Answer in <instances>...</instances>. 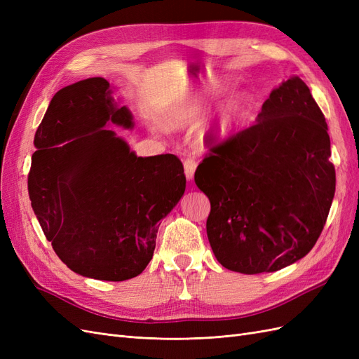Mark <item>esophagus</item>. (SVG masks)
<instances>
[{
    "label": "esophagus",
    "mask_w": 359,
    "mask_h": 359,
    "mask_svg": "<svg viewBox=\"0 0 359 359\" xmlns=\"http://www.w3.org/2000/svg\"><path fill=\"white\" fill-rule=\"evenodd\" d=\"M198 168V163L194 158H186L184 160V173H186L187 180H193L194 177V170Z\"/></svg>",
    "instance_id": "esophagus-1"
}]
</instances>
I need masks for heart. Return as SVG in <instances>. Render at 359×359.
Returning <instances> with one entry per match:
<instances>
[{
    "label": "heart",
    "mask_w": 359,
    "mask_h": 359,
    "mask_svg": "<svg viewBox=\"0 0 359 359\" xmlns=\"http://www.w3.org/2000/svg\"><path fill=\"white\" fill-rule=\"evenodd\" d=\"M224 90V83L222 82H212L205 90L198 94H193L191 97L184 102L173 115V119L178 124H191L201 119L205 112L208 111L210 104L219 97ZM253 106L252 95L247 93H240L235 97L224 103V106L219 112L215 126V136H226L231 130L244 121V118L248 115L250 109Z\"/></svg>",
    "instance_id": "b5f03b06"
}]
</instances>
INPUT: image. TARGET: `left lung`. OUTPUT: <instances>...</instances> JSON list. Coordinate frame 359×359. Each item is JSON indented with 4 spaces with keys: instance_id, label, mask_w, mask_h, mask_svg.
Returning <instances> with one entry per match:
<instances>
[{
    "instance_id": "left-lung-1",
    "label": "left lung",
    "mask_w": 359,
    "mask_h": 359,
    "mask_svg": "<svg viewBox=\"0 0 359 359\" xmlns=\"http://www.w3.org/2000/svg\"><path fill=\"white\" fill-rule=\"evenodd\" d=\"M328 126L298 76L273 90L257 123L211 148L194 172L208 196L206 233L235 273H274L306 256L335 193Z\"/></svg>"
}]
</instances>
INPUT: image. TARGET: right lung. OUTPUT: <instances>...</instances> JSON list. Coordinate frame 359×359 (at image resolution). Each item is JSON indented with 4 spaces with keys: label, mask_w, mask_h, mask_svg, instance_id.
Instances as JSON below:
<instances>
[{
    "label": "right lung",
    "mask_w": 359,
    "mask_h": 359,
    "mask_svg": "<svg viewBox=\"0 0 359 359\" xmlns=\"http://www.w3.org/2000/svg\"><path fill=\"white\" fill-rule=\"evenodd\" d=\"M133 127L103 78L52 97L28 173L32 211L76 274L106 281L139 276L153 259L160 220L186 190L173 154L137 157L106 124Z\"/></svg>",
    "instance_id": "1"
}]
</instances>
